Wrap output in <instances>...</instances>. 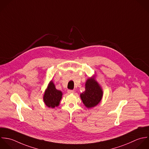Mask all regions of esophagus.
Listing matches in <instances>:
<instances>
[{
	"mask_svg": "<svg viewBox=\"0 0 149 149\" xmlns=\"http://www.w3.org/2000/svg\"><path fill=\"white\" fill-rule=\"evenodd\" d=\"M67 92H68V93H69V94H70V93H74V91H73V90H68L67 91Z\"/></svg>",
	"mask_w": 149,
	"mask_h": 149,
	"instance_id": "1",
	"label": "esophagus"
}]
</instances>
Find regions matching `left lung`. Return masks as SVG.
I'll return each mask as SVG.
<instances>
[{"label":"left lung","instance_id":"1","mask_svg":"<svg viewBox=\"0 0 149 149\" xmlns=\"http://www.w3.org/2000/svg\"><path fill=\"white\" fill-rule=\"evenodd\" d=\"M103 93L101 86L93 77L87 79L85 84V91L82 93L80 96L84 105L90 109L97 106L100 103Z\"/></svg>","mask_w":149,"mask_h":149}]
</instances>
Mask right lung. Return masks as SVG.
<instances>
[{
	"label": "right lung",
	"instance_id": "1",
	"mask_svg": "<svg viewBox=\"0 0 149 149\" xmlns=\"http://www.w3.org/2000/svg\"><path fill=\"white\" fill-rule=\"evenodd\" d=\"M63 93L60 91L56 89L53 81H51L43 95V101L48 107L54 108L57 107L62 98Z\"/></svg>",
	"mask_w": 149,
	"mask_h": 149
}]
</instances>
